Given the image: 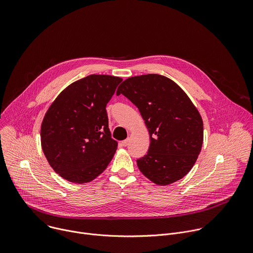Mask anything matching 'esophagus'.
<instances>
[{"label":"esophagus","instance_id":"1","mask_svg":"<svg viewBox=\"0 0 253 253\" xmlns=\"http://www.w3.org/2000/svg\"><path fill=\"white\" fill-rule=\"evenodd\" d=\"M128 142H129V139H126V140H123V141H121V145L122 146H127L128 145Z\"/></svg>","mask_w":253,"mask_h":253}]
</instances>
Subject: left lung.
Here are the masks:
<instances>
[{
    "label": "left lung",
    "mask_w": 253,
    "mask_h": 253,
    "mask_svg": "<svg viewBox=\"0 0 253 253\" xmlns=\"http://www.w3.org/2000/svg\"><path fill=\"white\" fill-rule=\"evenodd\" d=\"M116 94L138 108L149 131L148 152L137 159L140 171L158 185L184 177L203 143L202 118L185 92L167 77L147 74L126 79Z\"/></svg>",
    "instance_id": "8db88e82"
}]
</instances>
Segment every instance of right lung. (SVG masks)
<instances>
[{
	"label": "right lung",
	"instance_id": "add662e5",
	"mask_svg": "<svg viewBox=\"0 0 253 253\" xmlns=\"http://www.w3.org/2000/svg\"><path fill=\"white\" fill-rule=\"evenodd\" d=\"M122 82L90 75L68 86L48 109L41 126L43 152L56 173L74 183L100 175L118 143L111 137L106 105Z\"/></svg>",
	"mask_w": 253,
	"mask_h": 253
}]
</instances>
